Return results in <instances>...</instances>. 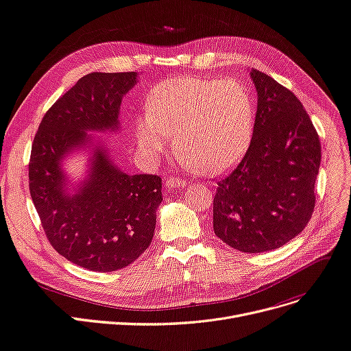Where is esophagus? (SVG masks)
<instances>
[{
  "label": "esophagus",
  "mask_w": 351,
  "mask_h": 351,
  "mask_svg": "<svg viewBox=\"0 0 351 351\" xmlns=\"http://www.w3.org/2000/svg\"><path fill=\"white\" fill-rule=\"evenodd\" d=\"M186 185H188L184 179H179V178H169V179L165 180L166 188L176 189V188H186Z\"/></svg>",
  "instance_id": "1"
}]
</instances>
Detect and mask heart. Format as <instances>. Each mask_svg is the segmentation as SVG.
I'll return each mask as SVG.
<instances>
[{"label":"heart","mask_w":351,"mask_h":351,"mask_svg":"<svg viewBox=\"0 0 351 351\" xmlns=\"http://www.w3.org/2000/svg\"><path fill=\"white\" fill-rule=\"evenodd\" d=\"M254 121V100L245 86L188 75L152 90L147 112L134 121V134L143 154L155 159L167 150L169 134L175 133L182 163L221 175L247 154Z\"/></svg>","instance_id":"b5f03b06"}]
</instances>
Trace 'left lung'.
Segmentation results:
<instances>
[{"mask_svg": "<svg viewBox=\"0 0 351 351\" xmlns=\"http://www.w3.org/2000/svg\"><path fill=\"white\" fill-rule=\"evenodd\" d=\"M258 103L245 156L218 182L213 231L234 250H277L308 223L322 145L301 101L260 70H250Z\"/></svg>", "mask_w": 351, "mask_h": 351, "instance_id": "left-lung-1", "label": "left lung"}]
</instances>
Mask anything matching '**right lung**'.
I'll use <instances>...</instances> for the list:
<instances>
[{"label":"right lung","mask_w":351,"mask_h":351,"mask_svg":"<svg viewBox=\"0 0 351 351\" xmlns=\"http://www.w3.org/2000/svg\"><path fill=\"white\" fill-rule=\"evenodd\" d=\"M139 73H90L44 114L28 165L29 193L53 248L90 271L125 268L154 238L162 179L128 175L109 155L103 138L88 132L119 130L121 99ZM90 152L86 178L71 184L62 160Z\"/></svg>","instance_id":"obj_1"}]
</instances>
